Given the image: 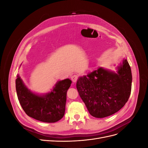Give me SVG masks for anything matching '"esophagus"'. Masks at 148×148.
I'll use <instances>...</instances> for the list:
<instances>
[{
    "label": "esophagus",
    "instance_id": "esophagus-1",
    "mask_svg": "<svg viewBox=\"0 0 148 148\" xmlns=\"http://www.w3.org/2000/svg\"><path fill=\"white\" fill-rule=\"evenodd\" d=\"M78 78V76L77 75H72L71 77V80H72V82H74V83L77 81Z\"/></svg>",
    "mask_w": 148,
    "mask_h": 148
}]
</instances>
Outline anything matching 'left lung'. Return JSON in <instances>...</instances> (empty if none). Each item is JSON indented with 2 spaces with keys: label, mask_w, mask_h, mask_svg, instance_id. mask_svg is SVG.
I'll list each match as a JSON object with an SVG mask.
<instances>
[{
  "label": "left lung",
  "mask_w": 148,
  "mask_h": 148,
  "mask_svg": "<svg viewBox=\"0 0 148 148\" xmlns=\"http://www.w3.org/2000/svg\"><path fill=\"white\" fill-rule=\"evenodd\" d=\"M132 75L127 59L117 73L100 67L79 77L77 88L79 96L93 117L104 118L120 110L128 101L132 89Z\"/></svg>",
  "instance_id": "left-lung-1"
}]
</instances>
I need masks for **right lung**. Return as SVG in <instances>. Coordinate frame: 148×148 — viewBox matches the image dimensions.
Segmentation results:
<instances>
[{
  "label": "right lung",
  "mask_w": 148,
  "mask_h": 148,
  "mask_svg": "<svg viewBox=\"0 0 148 148\" xmlns=\"http://www.w3.org/2000/svg\"><path fill=\"white\" fill-rule=\"evenodd\" d=\"M15 84L18 99L29 117L46 123L56 122L64 117L66 92L71 84L70 79L58 82L50 92L42 96L29 90L18 75Z\"/></svg>",
  "instance_id": "right-lung-1"
}]
</instances>
